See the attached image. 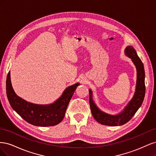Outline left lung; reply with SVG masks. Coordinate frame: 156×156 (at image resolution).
<instances>
[{"instance_id": "left-lung-1", "label": "left lung", "mask_w": 156, "mask_h": 156, "mask_svg": "<svg viewBox=\"0 0 156 156\" xmlns=\"http://www.w3.org/2000/svg\"><path fill=\"white\" fill-rule=\"evenodd\" d=\"M125 54L131 59L132 62L135 66L136 69V83L134 96L123 111L115 116L110 115L101 111L94 103L92 98V92L90 89H89V102L92 114L94 119L103 125L117 126L125 124L134 116L144 100L146 89L143 63L132 46L127 47L125 49Z\"/></svg>"}]
</instances>
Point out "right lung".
<instances>
[{
	"instance_id": "obj_1",
	"label": "right lung",
	"mask_w": 156,
	"mask_h": 156,
	"mask_svg": "<svg viewBox=\"0 0 156 156\" xmlns=\"http://www.w3.org/2000/svg\"><path fill=\"white\" fill-rule=\"evenodd\" d=\"M79 84L75 83L66 88L62 96L51 104L37 105L27 102L17 95L12 88L9 72L6 78V94L13 109L28 123L41 127L53 126L63 120L69 102Z\"/></svg>"
}]
</instances>
